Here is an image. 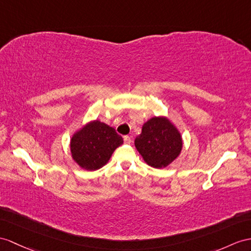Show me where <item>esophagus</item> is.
Wrapping results in <instances>:
<instances>
[{
    "instance_id": "34e87169",
    "label": "esophagus",
    "mask_w": 251,
    "mask_h": 251,
    "mask_svg": "<svg viewBox=\"0 0 251 251\" xmlns=\"http://www.w3.org/2000/svg\"><path fill=\"white\" fill-rule=\"evenodd\" d=\"M124 140L126 144H131L132 143V139L130 136H124Z\"/></svg>"
}]
</instances>
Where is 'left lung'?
<instances>
[{
  "label": "left lung",
  "instance_id": "1",
  "mask_svg": "<svg viewBox=\"0 0 251 251\" xmlns=\"http://www.w3.org/2000/svg\"><path fill=\"white\" fill-rule=\"evenodd\" d=\"M134 144L146 164L161 169L180 155L183 140L178 127L167 117L154 116L145 122Z\"/></svg>",
  "mask_w": 251,
  "mask_h": 251
}]
</instances>
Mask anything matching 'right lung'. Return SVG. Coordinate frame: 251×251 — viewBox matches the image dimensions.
<instances>
[{"label": "right lung", "mask_w": 251, "mask_h": 251, "mask_svg": "<svg viewBox=\"0 0 251 251\" xmlns=\"http://www.w3.org/2000/svg\"><path fill=\"white\" fill-rule=\"evenodd\" d=\"M124 139L114 127L100 120H93L73 133L70 139L72 160L88 172L100 169L108 163Z\"/></svg>", "instance_id": "obj_1"}]
</instances>
